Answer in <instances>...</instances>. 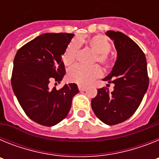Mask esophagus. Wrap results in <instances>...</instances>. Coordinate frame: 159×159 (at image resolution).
<instances>
[{
  "label": "esophagus",
  "mask_w": 159,
  "mask_h": 159,
  "mask_svg": "<svg viewBox=\"0 0 159 159\" xmlns=\"http://www.w3.org/2000/svg\"><path fill=\"white\" fill-rule=\"evenodd\" d=\"M78 88L80 91H81V92H82V91H85V90H86L87 87L84 86V85H78Z\"/></svg>",
  "instance_id": "1"
}]
</instances>
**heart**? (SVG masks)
<instances>
[{
  "label": "heart",
  "mask_w": 159,
  "mask_h": 159,
  "mask_svg": "<svg viewBox=\"0 0 159 159\" xmlns=\"http://www.w3.org/2000/svg\"><path fill=\"white\" fill-rule=\"evenodd\" d=\"M87 43L91 50L95 52L94 62H98L105 68H108L111 64V61L108 53L111 49V45L107 38L102 35H95L88 38V40L78 39L72 40L67 45L63 56V60L66 65H70L75 62L78 54L80 44ZM102 75V70L98 65L92 67H84L80 64L72 66L67 71V77L68 80L79 84L87 85L99 78Z\"/></svg>",
  "instance_id": "b5f03b06"
}]
</instances>
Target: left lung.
Returning <instances> with one entry per match:
<instances>
[{"label": "left lung", "mask_w": 159, "mask_h": 159, "mask_svg": "<svg viewBox=\"0 0 159 159\" xmlns=\"http://www.w3.org/2000/svg\"><path fill=\"white\" fill-rule=\"evenodd\" d=\"M117 50V60L111 72L103 79L115 84L97 90L92 108L97 118L107 125L128 119L139 107L149 85L147 60L139 46L123 32L107 31ZM109 84H107V86Z\"/></svg>", "instance_id": "left-lung-1"}]
</instances>
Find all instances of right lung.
<instances>
[{"mask_svg": "<svg viewBox=\"0 0 159 159\" xmlns=\"http://www.w3.org/2000/svg\"><path fill=\"white\" fill-rule=\"evenodd\" d=\"M72 33H44L22 46L13 61L11 84L25 114L43 126L52 127L67 116L75 84L50 90V81L60 83L65 74L62 60Z\"/></svg>", "mask_w": 159, "mask_h": 159, "instance_id": "right-lung-1", "label": "right lung"}]
</instances>
